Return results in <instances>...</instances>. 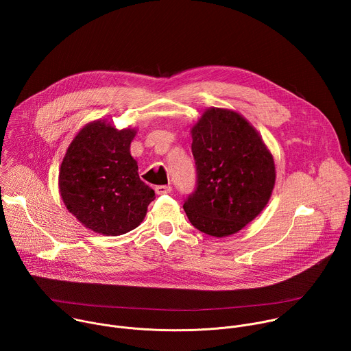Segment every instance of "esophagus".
<instances>
[{"instance_id":"1","label":"esophagus","mask_w":351,"mask_h":351,"mask_svg":"<svg viewBox=\"0 0 351 351\" xmlns=\"http://www.w3.org/2000/svg\"><path fill=\"white\" fill-rule=\"evenodd\" d=\"M172 191V187L169 184H162V186H156V193L157 194H168Z\"/></svg>"}]
</instances>
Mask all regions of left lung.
<instances>
[{"instance_id": "8db88e82", "label": "left lung", "mask_w": 351, "mask_h": 351, "mask_svg": "<svg viewBox=\"0 0 351 351\" xmlns=\"http://www.w3.org/2000/svg\"><path fill=\"white\" fill-rule=\"evenodd\" d=\"M191 137L197 180L184 199V213L199 232L233 234L269 202L274 158L256 129L234 111H206Z\"/></svg>"}]
</instances>
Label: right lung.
I'll return each mask as SVG.
<instances>
[{
	"instance_id": "add662e5",
	"label": "right lung",
	"mask_w": 351,
	"mask_h": 351,
	"mask_svg": "<svg viewBox=\"0 0 351 351\" xmlns=\"http://www.w3.org/2000/svg\"><path fill=\"white\" fill-rule=\"evenodd\" d=\"M136 132L104 121L86 125L71 143L60 171V191L69 213L86 228L119 236L137 228L154 190L130 156Z\"/></svg>"
}]
</instances>
